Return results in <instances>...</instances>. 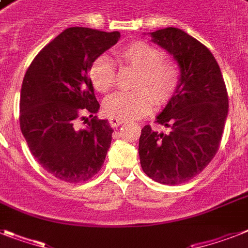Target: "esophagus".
<instances>
[{"label":"esophagus","mask_w":248,"mask_h":248,"mask_svg":"<svg viewBox=\"0 0 248 248\" xmlns=\"http://www.w3.org/2000/svg\"><path fill=\"white\" fill-rule=\"evenodd\" d=\"M124 120H118V118H109V124H111L112 127H118L121 124H124Z\"/></svg>","instance_id":"esophagus-1"}]
</instances>
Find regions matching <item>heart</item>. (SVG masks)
I'll use <instances>...</instances> for the list:
<instances>
[{
  "mask_svg": "<svg viewBox=\"0 0 248 248\" xmlns=\"http://www.w3.org/2000/svg\"><path fill=\"white\" fill-rule=\"evenodd\" d=\"M121 63L139 69L132 92H120L105 103L109 118L139 120L153 111L155 101L164 105L170 101L179 87L180 69L171 59L164 58L159 47L145 41H132L118 51ZM89 79L97 92L107 94L116 80V66L107 55H99L89 66Z\"/></svg>",
  "mask_w": 248,
  "mask_h": 248,
  "instance_id": "obj_1",
  "label": "heart"
}]
</instances>
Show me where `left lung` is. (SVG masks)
Instances as JSON below:
<instances>
[{"label": "left lung", "instance_id": "left-lung-1", "mask_svg": "<svg viewBox=\"0 0 248 248\" xmlns=\"http://www.w3.org/2000/svg\"><path fill=\"white\" fill-rule=\"evenodd\" d=\"M151 40L178 62L180 82L156 124L170 128L141 130L139 155L143 172L161 184L178 185L198 175L211 163L222 140L228 94L211 50L180 29L150 32Z\"/></svg>", "mask_w": 248, "mask_h": 248}]
</instances>
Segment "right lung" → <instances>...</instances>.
<instances>
[{
	"mask_svg": "<svg viewBox=\"0 0 248 248\" xmlns=\"http://www.w3.org/2000/svg\"><path fill=\"white\" fill-rule=\"evenodd\" d=\"M120 37L118 31L66 29L37 54L25 74L20 128L37 163L63 182H87L105 163L113 130L95 116L99 103L89 66ZM80 119L89 121L85 129L76 127Z\"/></svg>",
	"mask_w": 248,
	"mask_h": 248,
	"instance_id": "1",
	"label": "right lung"
}]
</instances>
